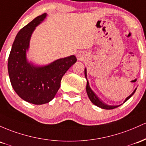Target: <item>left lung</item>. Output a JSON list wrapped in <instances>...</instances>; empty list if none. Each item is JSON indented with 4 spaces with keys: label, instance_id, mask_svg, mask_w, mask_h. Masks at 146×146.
<instances>
[{
    "label": "left lung",
    "instance_id": "1",
    "mask_svg": "<svg viewBox=\"0 0 146 146\" xmlns=\"http://www.w3.org/2000/svg\"><path fill=\"white\" fill-rule=\"evenodd\" d=\"M85 76H86V78L87 79V75H86V69H85ZM136 90H135V91L132 92V94L130 95V96H128V97L127 98V99H125V101H127V100H128L131 96H132V95L134 94V93L135 92ZM86 91H87V94L88 95V97H89V99H90V101L92 102V104H94L95 106H98V107L101 108H103V109H106V110H112V109H114L116 108L119 107V106H108V105L107 104H105L104 103L101 102L100 100L98 99L97 96H96V95L94 94V93L93 92L92 90L90 89V88L89 86V83H88V81L87 80V85H86Z\"/></svg>",
    "mask_w": 146,
    "mask_h": 146
}]
</instances>
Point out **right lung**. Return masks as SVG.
<instances>
[{"label": "right lung", "mask_w": 146, "mask_h": 146, "mask_svg": "<svg viewBox=\"0 0 146 146\" xmlns=\"http://www.w3.org/2000/svg\"><path fill=\"white\" fill-rule=\"evenodd\" d=\"M45 17V13L37 16L19 31L8 58V73L13 89L21 99L35 105L47 104L54 99L62 77L76 62L72 55L40 68L27 63L25 53L31 35Z\"/></svg>", "instance_id": "1"}]
</instances>
